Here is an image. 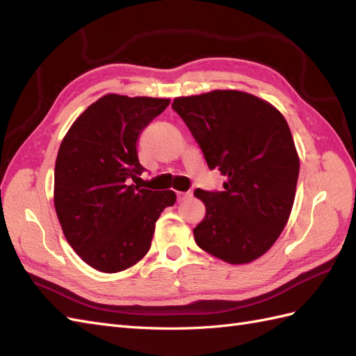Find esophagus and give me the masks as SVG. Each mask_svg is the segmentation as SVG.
Returning <instances> with one entry per match:
<instances>
[{
  "instance_id": "obj_1",
  "label": "esophagus",
  "mask_w": 356,
  "mask_h": 356,
  "mask_svg": "<svg viewBox=\"0 0 356 356\" xmlns=\"http://www.w3.org/2000/svg\"><path fill=\"white\" fill-rule=\"evenodd\" d=\"M177 196H178V200L181 202V200H186V199L191 197L193 193H191V191H178Z\"/></svg>"
}]
</instances>
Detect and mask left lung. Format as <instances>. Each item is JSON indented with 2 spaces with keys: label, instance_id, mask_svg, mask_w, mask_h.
<instances>
[{
  "label": "left lung",
  "instance_id": "left-lung-1",
  "mask_svg": "<svg viewBox=\"0 0 356 356\" xmlns=\"http://www.w3.org/2000/svg\"><path fill=\"white\" fill-rule=\"evenodd\" d=\"M172 108L196 139L208 168L227 177L222 191L195 190L207 213L195 241L230 264H246L270 250L288 222L300 159L284 115L239 90L181 96Z\"/></svg>",
  "mask_w": 356,
  "mask_h": 356
}]
</instances>
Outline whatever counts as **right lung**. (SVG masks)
<instances>
[{
	"mask_svg": "<svg viewBox=\"0 0 356 356\" xmlns=\"http://www.w3.org/2000/svg\"><path fill=\"white\" fill-rule=\"evenodd\" d=\"M169 99L110 93L93 102L62 139L55 165V209L84 263L104 273L136 264L152 246L156 221L177 195L132 184L145 170L136 144Z\"/></svg>",
	"mask_w": 356,
	"mask_h": 356,
	"instance_id": "1",
	"label": "right lung"
}]
</instances>
